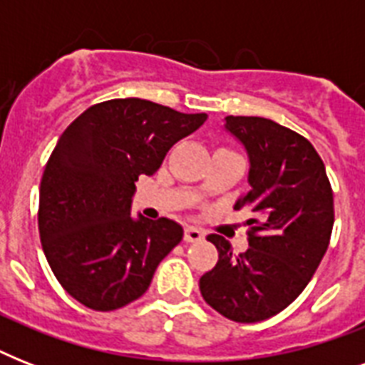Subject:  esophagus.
<instances>
[{
  "label": "esophagus",
  "mask_w": 365,
  "mask_h": 365,
  "mask_svg": "<svg viewBox=\"0 0 365 365\" xmlns=\"http://www.w3.org/2000/svg\"><path fill=\"white\" fill-rule=\"evenodd\" d=\"M202 239H205V231H200L197 227H185V233H183L185 242H199Z\"/></svg>",
  "instance_id": "34e87169"
}]
</instances>
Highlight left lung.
<instances>
[{
    "label": "left lung",
    "instance_id": "obj_1",
    "mask_svg": "<svg viewBox=\"0 0 365 365\" xmlns=\"http://www.w3.org/2000/svg\"><path fill=\"white\" fill-rule=\"evenodd\" d=\"M250 157V248L233 254L208 235L217 263L199 280L208 305L233 322H259L284 311L317 272L334 229V191L320 155L305 136L265 117H225Z\"/></svg>",
    "mask_w": 365,
    "mask_h": 365
}]
</instances>
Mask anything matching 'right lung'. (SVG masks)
Masks as SVG:
<instances>
[{
	"label": "right lung",
	"instance_id": "obj_1",
	"mask_svg": "<svg viewBox=\"0 0 365 365\" xmlns=\"http://www.w3.org/2000/svg\"><path fill=\"white\" fill-rule=\"evenodd\" d=\"M206 121L142 98L91 106L48 157L37 225L54 277L93 311L110 312L145 294L155 269L183 237L159 217L132 220L138 176L159 170L168 149Z\"/></svg>",
	"mask_w": 365,
	"mask_h": 365
}]
</instances>
